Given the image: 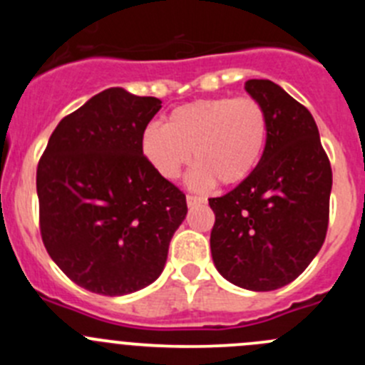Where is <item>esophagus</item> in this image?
<instances>
[{
    "mask_svg": "<svg viewBox=\"0 0 365 365\" xmlns=\"http://www.w3.org/2000/svg\"><path fill=\"white\" fill-rule=\"evenodd\" d=\"M186 202H188L190 208H193V206L202 205V202H205V199L197 197V195H186Z\"/></svg>",
    "mask_w": 365,
    "mask_h": 365,
    "instance_id": "1",
    "label": "esophagus"
}]
</instances>
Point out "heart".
<instances>
[{
	"instance_id": "b5f03b06",
	"label": "heart",
	"mask_w": 365,
	"mask_h": 365,
	"mask_svg": "<svg viewBox=\"0 0 365 365\" xmlns=\"http://www.w3.org/2000/svg\"><path fill=\"white\" fill-rule=\"evenodd\" d=\"M269 140V115L254 96H214L173 109L166 125L148 124L140 150L155 172L173 180L192 160L188 180L206 190L235 186L259 164Z\"/></svg>"
}]
</instances>
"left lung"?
I'll use <instances>...</instances> for the list:
<instances>
[{
    "instance_id": "obj_1",
    "label": "left lung",
    "mask_w": 365,
    "mask_h": 365,
    "mask_svg": "<svg viewBox=\"0 0 365 365\" xmlns=\"http://www.w3.org/2000/svg\"><path fill=\"white\" fill-rule=\"evenodd\" d=\"M265 106L269 140L252 175L221 197L212 257L222 278L248 291L294 282L320 252L329 225L331 163L309 109L270 80L245 82Z\"/></svg>"
}]
</instances>
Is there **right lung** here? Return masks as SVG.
I'll use <instances>...</instances> for the list:
<instances>
[{"instance_id":"obj_1","label":"right lung","mask_w":365,"mask_h":365,"mask_svg":"<svg viewBox=\"0 0 365 365\" xmlns=\"http://www.w3.org/2000/svg\"><path fill=\"white\" fill-rule=\"evenodd\" d=\"M160 104L106 89L60 120L38 163L45 248L67 278L96 294H130L159 278L188 212L185 193L140 150Z\"/></svg>"}]
</instances>
